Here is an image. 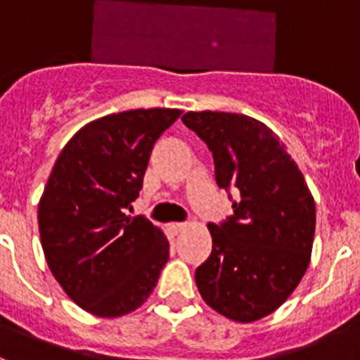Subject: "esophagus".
<instances>
[{
  "label": "esophagus",
  "instance_id": "esophagus-1",
  "mask_svg": "<svg viewBox=\"0 0 360 360\" xmlns=\"http://www.w3.org/2000/svg\"><path fill=\"white\" fill-rule=\"evenodd\" d=\"M184 227H186V224H182V221H173V224H169V231L174 232V234L184 231Z\"/></svg>",
  "mask_w": 360,
  "mask_h": 360
}]
</instances>
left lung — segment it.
Wrapping results in <instances>:
<instances>
[{
    "label": "left lung",
    "mask_w": 360,
    "mask_h": 360,
    "mask_svg": "<svg viewBox=\"0 0 360 360\" xmlns=\"http://www.w3.org/2000/svg\"><path fill=\"white\" fill-rule=\"evenodd\" d=\"M182 122L207 144L216 184L232 200V214L209 224L212 250L196 269V287L229 319H262L285 303L307 272L316 203L265 124L224 111H189Z\"/></svg>",
    "instance_id": "1"
}]
</instances>
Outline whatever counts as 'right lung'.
<instances>
[{
  "instance_id": "1",
  "label": "right lung",
  "mask_w": 360,
  "mask_h": 360,
  "mask_svg": "<svg viewBox=\"0 0 360 360\" xmlns=\"http://www.w3.org/2000/svg\"><path fill=\"white\" fill-rule=\"evenodd\" d=\"M180 110H129L86 124L57 157L39 202L46 263L72 301L98 317L141 307L169 257L146 216L129 218L149 155Z\"/></svg>"
}]
</instances>
